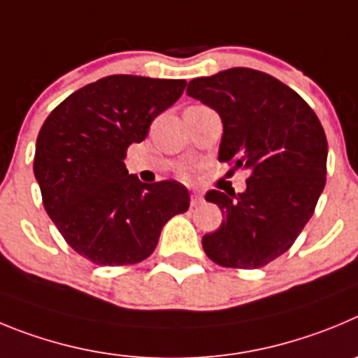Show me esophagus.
<instances>
[{
    "instance_id": "obj_1",
    "label": "esophagus",
    "mask_w": 358,
    "mask_h": 358,
    "mask_svg": "<svg viewBox=\"0 0 358 358\" xmlns=\"http://www.w3.org/2000/svg\"><path fill=\"white\" fill-rule=\"evenodd\" d=\"M205 201V199H203V196L201 194H192L191 196V207H198V205H201V203Z\"/></svg>"
}]
</instances>
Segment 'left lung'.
Masks as SVG:
<instances>
[{"mask_svg": "<svg viewBox=\"0 0 358 358\" xmlns=\"http://www.w3.org/2000/svg\"><path fill=\"white\" fill-rule=\"evenodd\" d=\"M187 94L223 121L219 160L246 169V191H208L224 215L203 235L208 259L257 269L292 246L327 182V135L298 92L262 71L231 67L189 82Z\"/></svg>", "mask_w": 358, "mask_h": 358, "instance_id": "8db88e82", "label": "left lung"}]
</instances>
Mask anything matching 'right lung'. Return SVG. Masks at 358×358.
Listing matches in <instances>:
<instances>
[{
    "label": "right lung",
    "instance_id": "obj_1",
    "mask_svg": "<svg viewBox=\"0 0 358 358\" xmlns=\"http://www.w3.org/2000/svg\"><path fill=\"white\" fill-rule=\"evenodd\" d=\"M185 80L112 75L82 87L38 131L34 173L66 243L98 266L148 259L164 224L189 208L175 180L143 183L124 166L131 143L182 96Z\"/></svg>",
    "mask_w": 358,
    "mask_h": 358
}]
</instances>
